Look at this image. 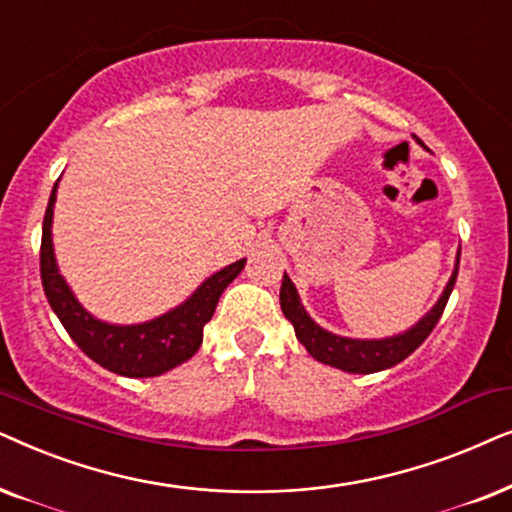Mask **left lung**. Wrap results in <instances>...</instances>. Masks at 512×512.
Here are the masks:
<instances>
[{
  "mask_svg": "<svg viewBox=\"0 0 512 512\" xmlns=\"http://www.w3.org/2000/svg\"><path fill=\"white\" fill-rule=\"evenodd\" d=\"M459 257L461 248L456 250L454 271L452 276H449L440 299L433 304V309L424 313L410 330L400 332V335L384 339H353L325 330V327H320L316 320L306 313L295 283L290 281L288 274H283L281 309L285 313V318H288L292 327H295V335L299 342L304 344V349L309 351L318 363L337 367V370L351 374H372L388 370V367L403 363V360L410 356V353L417 351L419 346L424 344V339L433 332V327L440 320L442 311H445L447 306V299L454 290L456 274H459Z\"/></svg>",
  "mask_w": 512,
  "mask_h": 512,
  "instance_id": "left-lung-1",
  "label": "left lung"
}]
</instances>
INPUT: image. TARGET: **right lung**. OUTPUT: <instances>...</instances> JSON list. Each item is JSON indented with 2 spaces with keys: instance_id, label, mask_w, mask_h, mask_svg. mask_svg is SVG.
Instances as JSON below:
<instances>
[{
  "instance_id": "obj_1",
  "label": "right lung",
  "mask_w": 512,
  "mask_h": 512,
  "mask_svg": "<svg viewBox=\"0 0 512 512\" xmlns=\"http://www.w3.org/2000/svg\"><path fill=\"white\" fill-rule=\"evenodd\" d=\"M58 182L53 185L42 229V285L51 309L60 318L67 335L88 358L121 374V377L145 379L182 365L199 351L203 325L213 318L215 306L227 285L241 274L245 260H238L206 278L185 302L145 323L117 325L105 323L88 313L74 297L70 285L60 274L53 252V206H56Z\"/></svg>"
}]
</instances>
